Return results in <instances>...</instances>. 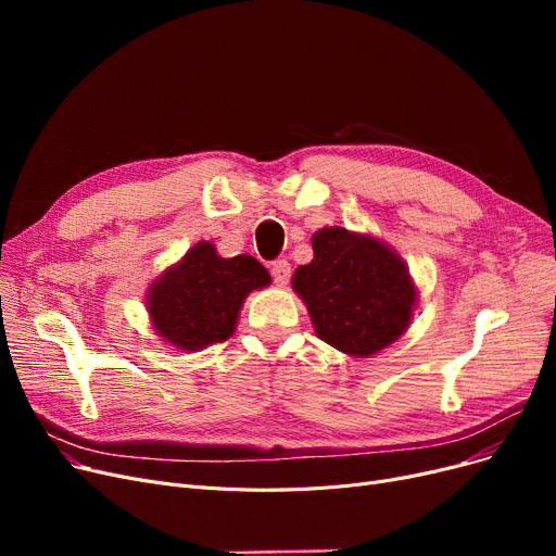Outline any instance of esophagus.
Returning <instances> with one entry per match:
<instances>
[{"mask_svg": "<svg viewBox=\"0 0 556 556\" xmlns=\"http://www.w3.org/2000/svg\"><path fill=\"white\" fill-rule=\"evenodd\" d=\"M270 273H273L275 283L286 286V283H288V279H290V263H288L286 258H279V261H275V263H273Z\"/></svg>", "mask_w": 556, "mask_h": 556, "instance_id": "34e87169", "label": "esophagus"}]
</instances>
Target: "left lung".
Listing matches in <instances>:
<instances>
[{"instance_id":"8db88e82","label":"left lung","mask_w":556,"mask_h":556,"mask_svg":"<svg viewBox=\"0 0 556 556\" xmlns=\"http://www.w3.org/2000/svg\"><path fill=\"white\" fill-rule=\"evenodd\" d=\"M313 261L293 275L315 336L338 352L367 358L394 344L413 323L419 293L405 261L386 241L344 227L313 233Z\"/></svg>"}]
</instances>
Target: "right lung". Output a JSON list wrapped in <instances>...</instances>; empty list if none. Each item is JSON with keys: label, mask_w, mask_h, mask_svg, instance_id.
Returning <instances> with one entry per match:
<instances>
[{"label": "right lung", "mask_w": 556, "mask_h": 556, "mask_svg": "<svg viewBox=\"0 0 556 556\" xmlns=\"http://www.w3.org/2000/svg\"><path fill=\"white\" fill-rule=\"evenodd\" d=\"M270 281L254 256L225 258L214 243L200 241L151 283L146 311L164 342L182 354L200 352L231 338L245 298Z\"/></svg>", "instance_id": "right-lung-1"}]
</instances>
